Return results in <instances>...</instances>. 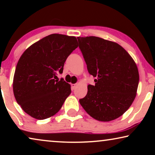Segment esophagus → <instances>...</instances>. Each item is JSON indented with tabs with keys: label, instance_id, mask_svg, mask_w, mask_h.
I'll list each match as a JSON object with an SVG mask.
<instances>
[{
	"label": "esophagus",
	"instance_id": "1",
	"mask_svg": "<svg viewBox=\"0 0 155 155\" xmlns=\"http://www.w3.org/2000/svg\"><path fill=\"white\" fill-rule=\"evenodd\" d=\"M76 86H77V84H71V88L72 90H74L76 87Z\"/></svg>",
	"mask_w": 155,
	"mask_h": 155
}]
</instances>
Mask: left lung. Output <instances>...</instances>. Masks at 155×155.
<instances>
[{"label":"left lung","mask_w":155,"mask_h":155,"mask_svg":"<svg viewBox=\"0 0 155 155\" xmlns=\"http://www.w3.org/2000/svg\"><path fill=\"white\" fill-rule=\"evenodd\" d=\"M81 51L95 84L79 101L89 115L110 121L123 115L136 96L139 73L135 61L119 44L97 37H78Z\"/></svg>","instance_id":"8db88e82"}]
</instances>
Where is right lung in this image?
<instances>
[{
    "label": "right lung",
    "mask_w": 155,
    "mask_h": 155,
    "mask_svg": "<svg viewBox=\"0 0 155 155\" xmlns=\"http://www.w3.org/2000/svg\"><path fill=\"white\" fill-rule=\"evenodd\" d=\"M75 37L52 34L29 46L19 59L13 79L17 102L27 114L39 120L56 114L71 93L63 78L70 54L78 47Z\"/></svg>",
    "instance_id": "right-lung-1"
}]
</instances>
